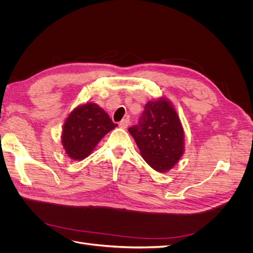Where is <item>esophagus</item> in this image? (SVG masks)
Returning <instances> with one entry per match:
<instances>
[{
    "instance_id": "esophagus-1",
    "label": "esophagus",
    "mask_w": 253,
    "mask_h": 253,
    "mask_svg": "<svg viewBox=\"0 0 253 253\" xmlns=\"http://www.w3.org/2000/svg\"><path fill=\"white\" fill-rule=\"evenodd\" d=\"M128 124H129V119L128 118H125V119H122L119 122V126L121 128H126L128 126Z\"/></svg>"
}]
</instances>
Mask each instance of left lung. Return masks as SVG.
<instances>
[{
	"instance_id": "obj_1",
	"label": "left lung",
	"mask_w": 253,
	"mask_h": 253,
	"mask_svg": "<svg viewBox=\"0 0 253 253\" xmlns=\"http://www.w3.org/2000/svg\"><path fill=\"white\" fill-rule=\"evenodd\" d=\"M141 156L158 172L170 170L183 153V131L177 113L166 99L149 101L138 125L128 127Z\"/></svg>"
}]
</instances>
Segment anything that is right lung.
<instances>
[{
  "label": "right lung",
  "mask_w": 253,
  "mask_h": 253,
  "mask_svg": "<svg viewBox=\"0 0 253 253\" xmlns=\"http://www.w3.org/2000/svg\"><path fill=\"white\" fill-rule=\"evenodd\" d=\"M117 125L100 106L86 103L75 109L67 117L62 132V144L73 159L87 157L102 137Z\"/></svg>",
  "instance_id": "add662e5"
}]
</instances>
